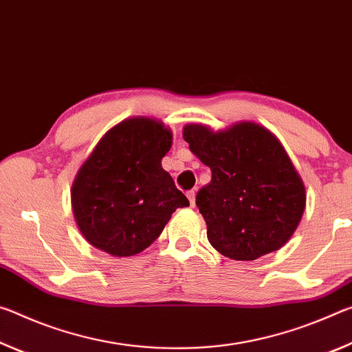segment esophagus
<instances>
[{"mask_svg": "<svg viewBox=\"0 0 352 352\" xmlns=\"http://www.w3.org/2000/svg\"><path fill=\"white\" fill-rule=\"evenodd\" d=\"M187 198L190 201V206L195 207V199H197V193H195V190H190V192H187Z\"/></svg>", "mask_w": 352, "mask_h": 352, "instance_id": "34e87169", "label": "esophagus"}]
</instances>
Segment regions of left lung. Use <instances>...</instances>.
Segmentation results:
<instances>
[{
    "instance_id": "left-lung-1",
    "label": "left lung",
    "mask_w": 352,
    "mask_h": 352,
    "mask_svg": "<svg viewBox=\"0 0 352 352\" xmlns=\"http://www.w3.org/2000/svg\"><path fill=\"white\" fill-rule=\"evenodd\" d=\"M182 137L212 171L197 195L210 245L246 262L280 250L301 221L306 187L278 137L254 122L221 131L188 123Z\"/></svg>"
}]
</instances>
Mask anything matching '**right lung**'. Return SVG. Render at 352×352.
I'll use <instances>...</instances> for the list:
<instances>
[{
    "label": "right lung",
    "mask_w": 352,
    "mask_h": 352,
    "mask_svg": "<svg viewBox=\"0 0 352 352\" xmlns=\"http://www.w3.org/2000/svg\"><path fill=\"white\" fill-rule=\"evenodd\" d=\"M171 143V129L149 117L126 118L101 137L72 186L74 221L91 246L113 257L135 256L177 207L190 206L162 168Z\"/></svg>",
    "instance_id": "obj_1"
}]
</instances>
